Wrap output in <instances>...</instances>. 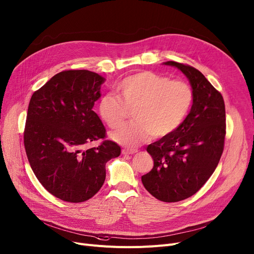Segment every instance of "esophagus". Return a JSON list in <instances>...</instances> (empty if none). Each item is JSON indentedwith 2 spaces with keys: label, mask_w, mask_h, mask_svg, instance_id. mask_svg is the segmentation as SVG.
Segmentation results:
<instances>
[{
  "label": "esophagus",
  "mask_w": 254,
  "mask_h": 254,
  "mask_svg": "<svg viewBox=\"0 0 254 254\" xmlns=\"http://www.w3.org/2000/svg\"><path fill=\"white\" fill-rule=\"evenodd\" d=\"M138 151V149H128V148H125V149H123V153L124 154H133V153H136Z\"/></svg>",
  "instance_id": "obj_1"
}]
</instances>
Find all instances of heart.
<instances>
[{
    "label": "heart",
    "instance_id": "heart-1",
    "mask_svg": "<svg viewBox=\"0 0 254 254\" xmlns=\"http://www.w3.org/2000/svg\"><path fill=\"white\" fill-rule=\"evenodd\" d=\"M118 97L104 95L98 105L103 120L111 128L125 123L134 110V121L113 131L111 137L121 145L136 147L152 135L168 137L189 116L194 104L192 87L184 81L170 80L152 71L130 74L117 87Z\"/></svg>",
    "mask_w": 254,
    "mask_h": 254
}]
</instances>
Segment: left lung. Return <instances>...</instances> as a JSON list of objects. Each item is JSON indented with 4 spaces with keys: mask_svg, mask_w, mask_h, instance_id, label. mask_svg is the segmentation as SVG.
<instances>
[{
    "mask_svg": "<svg viewBox=\"0 0 254 254\" xmlns=\"http://www.w3.org/2000/svg\"><path fill=\"white\" fill-rule=\"evenodd\" d=\"M189 79L194 104L182 127L149 144L153 168L142 176L145 189L157 199L176 202L200 190L222 156L226 135L222 94L193 66L168 61Z\"/></svg>",
    "mask_w": 254,
    "mask_h": 254,
    "instance_id": "obj_1",
    "label": "left lung"
}]
</instances>
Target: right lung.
<instances>
[{
	"label": "right lung",
	"mask_w": 254,
	"mask_h": 254,
	"mask_svg": "<svg viewBox=\"0 0 254 254\" xmlns=\"http://www.w3.org/2000/svg\"><path fill=\"white\" fill-rule=\"evenodd\" d=\"M104 81L93 71L64 70L30 100L24 130L28 161L39 183L61 200L90 199L104 185L106 163L120 154L92 110ZM98 139V147L85 148Z\"/></svg>",
	"instance_id": "right-lung-1"
}]
</instances>
